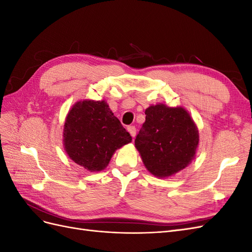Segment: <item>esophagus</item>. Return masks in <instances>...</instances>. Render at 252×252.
I'll list each match as a JSON object with an SVG mask.
<instances>
[{
    "mask_svg": "<svg viewBox=\"0 0 252 252\" xmlns=\"http://www.w3.org/2000/svg\"><path fill=\"white\" fill-rule=\"evenodd\" d=\"M127 130L129 131V133L131 134L132 138H134V136H135V133H136V129H135V127H134V126H128V127H127Z\"/></svg>",
    "mask_w": 252,
    "mask_h": 252,
    "instance_id": "esophagus-1",
    "label": "esophagus"
}]
</instances>
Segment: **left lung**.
<instances>
[{
  "label": "left lung",
  "instance_id": "left-lung-1",
  "mask_svg": "<svg viewBox=\"0 0 252 252\" xmlns=\"http://www.w3.org/2000/svg\"><path fill=\"white\" fill-rule=\"evenodd\" d=\"M145 114L146 120L134 144L148 171L166 178L184 169L199 144V132L189 113L182 107L158 104Z\"/></svg>",
  "mask_w": 252,
  "mask_h": 252
}]
</instances>
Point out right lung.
<instances>
[{
    "mask_svg": "<svg viewBox=\"0 0 252 252\" xmlns=\"http://www.w3.org/2000/svg\"><path fill=\"white\" fill-rule=\"evenodd\" d=\"M64 146L72 161L89 171H101L113 152L131 142V135L105 101H83L68 112Z\"/></svg>",
    "mask_w": 252,
    "mask_h": 252,
    "instance_id": "right-lung-1",
    "label": "right lung"
}]
</instances>
